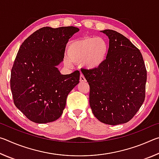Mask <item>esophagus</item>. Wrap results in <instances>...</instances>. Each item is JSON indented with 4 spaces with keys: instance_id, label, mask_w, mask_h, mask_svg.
<instances>
[{
    "instance_id": "esophagus-1",
    "label": "esophagus",
    "mask_w": 159,
    "mask_h": 159,
    "mask_svg": "<svg viewBox=\"0 0 159 159\" xmlns=\"http://www.w3.org/2000/svg\"><path fill=\"white\" fill-rule=\"evenodd\" d=\"M80 82H85L86 81L85 77L83 74H80Z\"/></svg>"
}]
</instances>
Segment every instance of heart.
<instances>
[{
	"instance_id": "heart-1",
	"label": "heart",
	"mask_w": 159,
	"mask_h": 159,
	"mask_svg": "<svg viewBox=\"0 0 159 159\" xmlns=\"http://www.w3.org/2000/svg\"><path fill=\"white\" fill-rule=\"evenodd\" d=\"M108 52L109 45L103 38L85 37L70 43L64 61L67 66L74 62L87 69H97L106 61Z\"/></svg>"
}]
</instances>
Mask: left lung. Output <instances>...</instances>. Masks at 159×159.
Instances as JSON below:
<instances>
[{
    "label": "left lung",
    "instance_id": "left-lung-1",
    "mask_svg": "<svg viewBox=\"0 0 159 159\" xmlns=\"http://www.w3.org/2000/svg\"><path fill=\"white\" fill-rule=\"evenodd\" d=\"M100 31L109 39L107 60L98 69L81 71L90 85L94 116L105 124H123L144 101L146 67L140 51L130 40L111 29Z\"/></svg>",
    "mask_w": 159,
    "mask_h": 159
}]
</instances>
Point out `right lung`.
Wrapping results in <instances>:
<instances>
[{"label": "right lung", "instance_id": "obj_1", "mask_svg": "<svg viewBox=\"0 0 159 159\" xmlns=\"http://www.w3.org/2000/svg\"><path fill=\"white\" fill-rule=\"evenodd\" d=\"M79 31L74 26H46L21 45L11 71L10 88L15 105L31 121L57 120L69 93L79 84V71L63 75L57 68L69 39Z\"/></svg>", "mask_w": 159, "mask_h": 159}]
</instances>
